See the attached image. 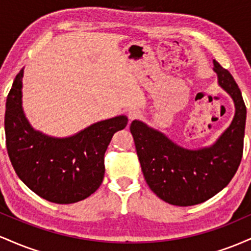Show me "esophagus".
I'll list each match as a JSON object with an SVG mask.
<instances>
[{"label": "esophagus", "mask_w": 251, "mask_h": 251, "mask_svg": "<svg viewBox=\"0 0 251 251\" xmlns=\"http://www.w3.org/2000/svg\"><path fill=\"white\" fill-rule=\"evenodd\" d=\"M140 111L138 108H131L128 111V118L129 120H133V119H137V118L140 117Z\"/></svg>", "instance_id": "esophagus-1"}]
</instances>
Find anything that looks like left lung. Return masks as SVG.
I'll return each instance as SVG.
<instances>
[{
  "instance_id": "8db88e82",
  "label": "left lung",
  "mask_w": 251,
  "mask_h": 251,
  "mask_svg": "<svg viewBox=\"0 0 251 251\" xmlns=\"http://www.w3.org/2000/svg\"><path fill=\"white\" fill-rule=\"evenodd\" d=\"M218 86L232 99V122L211 145L188 149L142 120L131 123L135 150L150 189L172 205L203 203L232 179L243 154L247 108L231 74L214 60Z\"/></svg>"
}]
</instances>
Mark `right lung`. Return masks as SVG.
Here are the masks:
<instances>
[{"instance_id": "right-lung-1", "label": "right lung", "mask_w": 251, "mask_h": 251, "mask_svg": "<svg viewBox=\"0 0 251 251\" xmlns=\"http://www.w3.org/2000/svg\"><path fill=\"white\" fill-rule=\"evenodd\" d=\"M20 71L5 103L7 150L16 175L43 200L71 204L85 200L101 185L103 154L112 137L127 125V117L100 120L68 137H53L37 131L22 106Z\"/></svg>"}]
</instances>
